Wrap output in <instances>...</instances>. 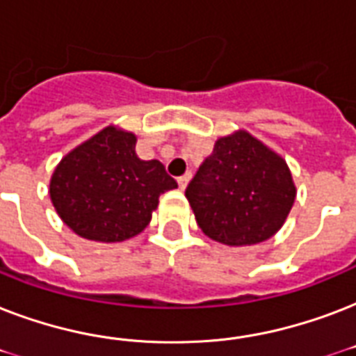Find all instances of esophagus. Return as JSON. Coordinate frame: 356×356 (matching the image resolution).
<instances>
[{"instance_id":"esophagus-1","label":"esophagus","mask_w":356,"mask_h":356,"mask_svg":"<svg viewBox=\"0 0 356 356\" xmlns=\"http://www.w3.org/2000/svg\"><path fill=\"white\" fill-rule=\"evenodd\" d=\"M190 179H192V172H186V173H184V175H181V177H177L179 188H181V190L186 188V184L190 183Z\"/></svg>"}]
</instances>
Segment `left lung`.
I'll list each match as a JSON object with an SVG mask.
<instances>
[{"mask_svg":"<svg viewBox=\"0 0 356 356\" xmlns=\"http://www.w3.org/2000/svg\"><path fill=\"white\" fill-rule=\"evenodd\" d=\"M184 195L207 236L251 245L282 227L296 186L281 156L249 133H234L218 140Z\"/></svg>","mask_w":356,"mask_h":356,"instance_id":"1","label":"left lung"}]
</instances>
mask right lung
Masks as SVG:
<instances>
[{
    "label": "right lung",
    "instance_id": "1",
    "mask_svg": "<svg viewBox=\"0 0 356 356\" xmlns=\"http://www.w3.org/2000/svg\"><path fill=\"white\" fill-rule=\"evenodd\" d=\"M134 144V134L107 127L60 161L49 195L74 233L97 242L127 240L147 227L161 194L177 188L161 162L136 156Z\"/></svg>",
    "mask_w": 356,
    "mask_h": 356
}]
</instances>
